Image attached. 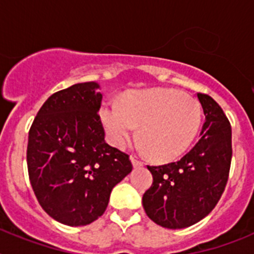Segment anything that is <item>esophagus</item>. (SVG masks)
Returning <instances> with one entry per match:
<instances>
[{"label": "esophagus", "mask_w": 254, "mask_h": 254, "mask_svg": "<svg viewBox=\"0 0 254 254\" xmlns=\"http://www.w3.org/2000/svg\"><path fill=\"white\" fill-rule=\"evenodd\" d=\"M131 161H132V165H133V168H141L143 165V164L141 163L140 160H137L136 158H131Z\"/></svg>", "instance_id": "esophagus-1"}]
</instances>
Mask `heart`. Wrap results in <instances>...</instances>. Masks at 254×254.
<instances>
[{"label":"heart","instance_id":"heart-1","mask_svg":"<svg viewBox=\"0 0 254 254\" xmlns=\"http://www.w3.org/2000/svg\"><path fill=\"white\" fill-rule=\"evenodd\" d=\"M100 120L108 138L125 147L136 136L147 156L167 163L179 158L193 142L202 122V109L193 98L174 89H150L129 94L122 102L107 103Z\"/></svg>","mask_w":254,"mask_h":254}]
</instances>
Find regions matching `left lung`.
<instances>
[{
	"mask_svg": "<svg viewBox=\"0 0 254 254\" xmlns=\"http://www.w3.org/2000/svg\"><path fill=\"white\" fill-rule=\"evenodd\" d=\"M205 114L201 138L179 161L147 167L152 185L142 205L155 224L185 229L214 210L225 190L232 163V127L211 96L197 94Z\"/></svg>",
	"mask_w": 254,
	"mask_h": 254,
	"instance_id": "obj_1",
	"label": "left lung"
}]
</instances>
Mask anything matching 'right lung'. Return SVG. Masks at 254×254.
I'll return each instance as SVG.
<instances>
[{"instance_id":"obj_1","label":"right lung","mask_w":254,"mask_h":254,"mask_svg":"<svg viewBox=\"0 0 254 254\" xmlns=\"http://www.w3.org/2000/svg\"><path fill=\"white\" fill-rule=\"evenodd\" d=\"M99 89L91 81L57 91L29 131L31 187L47 214L68 226L99 219L114 186L132 170L128 155L105 142Z\"/></svg>"}]
</instances>
